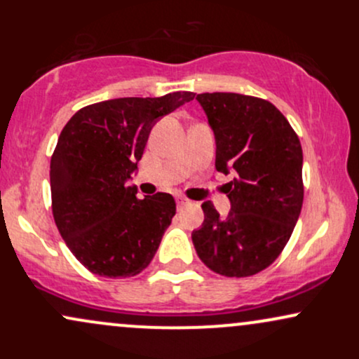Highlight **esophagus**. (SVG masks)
<instances>
[{
	"label": "esophagus",
	"instance_id": "34e87169",
	"mask_svg": "<svg viewBox=\"0 0 359 359\" xmlns=\"http://www.w3.org/2000/svg\"><path fill=\"white\" fill-rule=\"evenodd\" d=\"M189 204H191V201L185 199V197H177V205H179V208H185V205Z\"/></svg>",
	"mask_w": 359,
	"mask_h": 359
}]
</instances>
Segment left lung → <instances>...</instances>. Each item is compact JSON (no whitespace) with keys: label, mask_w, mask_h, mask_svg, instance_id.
<instances>
[{"label":"left lung","mask_w":359,"mask_h":359,"mask_svg":"<svg viewBox=\"0 0 359 359\" xmlns=\"http://www.w3.org/2000/svg\"><path fill=\"white\" fill-rule=\"evenodd\" d=\"M216 137V170L231 211L221 217L211 201L192 243L208 269L250 277L270 266L290 240L304 203L302 147L287 118L259 97L236 93L197 94Z\"/></svg>","instance_id":"left-lung-1"}]
</instances>
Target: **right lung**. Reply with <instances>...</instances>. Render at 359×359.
I'll return each mask as SVG.
<instances>
[{
    "label": "right lung",
    "instance_id": "obj_1",
    "mask_svg": "<svg viewBox=\"0 0 359 359\" xmlns=\"http://www.w3.org/2000/svg\"><path fill=\"white\" fill-rule=\"evenodd\" d=\"M194 96L177 90L96 102L77 111L62 130L50 160L53 219L74 257L93 273L133 277L155 257L175 216V201L165 192L138 199L126 180L158 118Z\"/></svg>",
    "mask_w": 359,
    "mask_h": 359
}]
</instances>
